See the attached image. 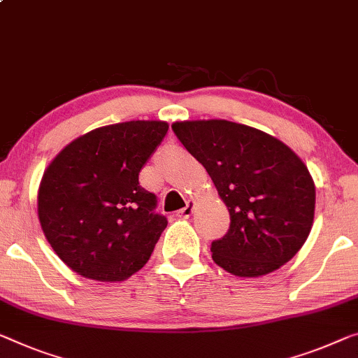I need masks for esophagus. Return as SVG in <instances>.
<instances>
[{
  "mask_svg": "<svg viewBox=\"0 0 358 358\" xmlns=\"http://www.w3.org/2000/svg\"><path fill=\"white\" fill-rule=\"evenodd\" d=\"M194 206H195V203H194V201H187L185 208H182V210L178 211V216H179V217H182V219L190 217V216H192V213H194Z\"/></svg>",
  "mask_w": 358,
  "mask_h": 358,
  "instance_id": "esophagus-1",
  "label": "esophagus"
}]
</instances>
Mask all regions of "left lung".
I'll use <instances>...</instances> for the list:
<instances>
[{
	"label": "left lung",
	"mask_w": 358,
	"mask_h": 358,
	"mask_svg": "<svg viewBox=\"0 0 358 358\" xmlns=\"http://www.w3.org/2000/svg\"><path fill=\"white\" fill-rule=\"evenodd\" d=\"M174 134L200 162L230 213L211 243L213 261L236 277H261L306 243L315 213V184L282 141L227 120L176 122Z\"/></svg>",
	"instance_id": "8db88e82"
}]
</instances>
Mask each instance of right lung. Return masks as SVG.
Wrapping results in <instances>:
<instances>
[{
	"mask_svg": "<svg viewBox=\"0 0 358 358\" xmlns=\"http://www.w3.org/2000/svg\"><path fill=\"white\" fill-rule=\"evenodd\" d=\"M168 128L153 120L102 126L49 163L38 217L56 255L81 277L123 282L150 259L168 221L139 173Z\"/></svg>",
	"mask_w": 358,
	"mask_h": 358,
	"instance_id": "1",
	"label": "right lung"
}]
</instances>
